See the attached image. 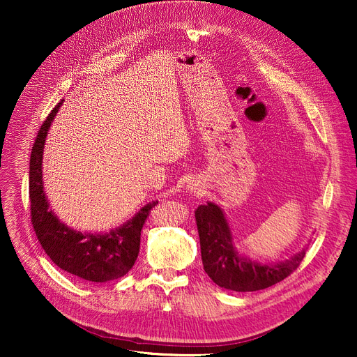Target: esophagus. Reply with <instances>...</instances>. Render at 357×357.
<instances>
[{
	"label": "esophagus",
	"mask_w": 357,
	"mask_h": 357,
	"mask_svg": "<svg viewBox=\"0 0 357 357\" xmlns=\"http://www.w3.org/2000/svg\"><path fill=\"white\" fill-rule=\"evenodd\" d=\"M191 190H195V188H191Z\"/></svg>",
	"instance_id": "esophagus-1"
}]
</instances>
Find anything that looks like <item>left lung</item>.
Segmentation results:
<instances>
[{"instance_id": "left-lung-1", "label": "left lung", "mask_w": 357, "mask_h": 357, "mask_svg": "<svg viewBox=\"0 0 357 357\" xmlns=\"http://www.w3.org/2000/svg\"><path fill=\"white\" fill-rule=\"evenodd\" d=\"M204 271L218 287L236 292L269 288L289 276L301 264L305 250L276 265H261L238 255L222 210L213 202L195 211Z\"/></svg>"}]
</instances>
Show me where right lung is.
Wrapping results in <instances>:
<instances>
[{
	"label": "right lung",
	"mask_w": 357,
	"mask_h": 357,
	"mask_svg": "<svg viewBox=\"0 0 357 357\" xmlns=\"http://www.w3.org/2000/svg\"><path fill=\"white\" fill-rule=\"evenodd\" d=\"M63 100L43 121L30 156L29 197L31 224L43 250L62 271L86 282H108L124 276L139 256L143 224L158 201L146 204L123 226L104 234L82 233L69 229L49 210L43 190V147L50 124Z\"/></svg>",
	"instance_id": "right-lung-1"
}]
</instances>
